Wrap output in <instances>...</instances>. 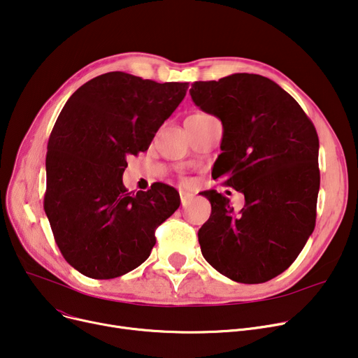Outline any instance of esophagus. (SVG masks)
<instances>
[{"label": "esophagus", "instance_id": "1", "mask_svg": "<svg viewBox=\"0 0 358 358\" xmlns=\"http://www.w3.org/2000/svg\"><path fill=\"white\" fill-rule=\"evenodd\" d=\"M193 197V194L192 193H189V192H184V190H180V199H181V204H182V208L184 206L190 201V199Z\"/></svg>", "mask_w": 358, "mask_h": 358}]
</instances>
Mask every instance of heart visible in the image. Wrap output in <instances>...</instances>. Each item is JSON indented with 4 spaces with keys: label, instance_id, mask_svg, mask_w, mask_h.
<instances>
[{
    "label": "heart",
    "instance_id": "b5f03b06",
    "mask_svg": "<svg viewBox=\"0 0 358 358\" xmlns=\"http://www.w3.org/2000/svg\"><path fill=\"white\" fill-rule=\"evenodd\" d=\"M197 115H203V113H197ZM197 115H194V116H197Z\"/></svg>",
    "mask_w": 358,
    "mask_h": 358
}]
</instances>
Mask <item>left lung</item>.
Here are the masks:
<instances>
[{
    "mask_svg": "<svg viewBox=\"0 0 358 358\" xmlns=\"http://www.w3.org/2000/svg\"><path fill=\"white\" fill-rule=\"evenodd\" d=\"M190 94L223 124L212 177L245 196L235 216L227 196L201 193L212 204L197 234L201 254L238 283H266L293 264L315 229L316 129L289 92L257 73L196 81Z\"/></svg>",
    "mask_w": 358,
    "mask_h": 358,
    "instance_id": "1",
    "label": "left lung"
}]
</instances>
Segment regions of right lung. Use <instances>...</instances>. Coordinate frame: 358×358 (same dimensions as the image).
<instances>
[{
	"mask_svg": "<svg viewBox=\"0 0 358 358\" xmlns=\"http://www.w3.org/2000/svg\"><path fill=\"white\" fill-rule=\"evenodd\" d=\"M189 83L107 72L75 91L48 142L45 212L56 245L81 274L108 280L139 267L155 231L180 206L171 185L129 193L126 157L152 142L185 97Z\"/></svg>",
	"mask_w": 358,
	"mask_h": 358,
	"instance_id": "obj_1",
	"label": "right lung"
}]
</instances>
